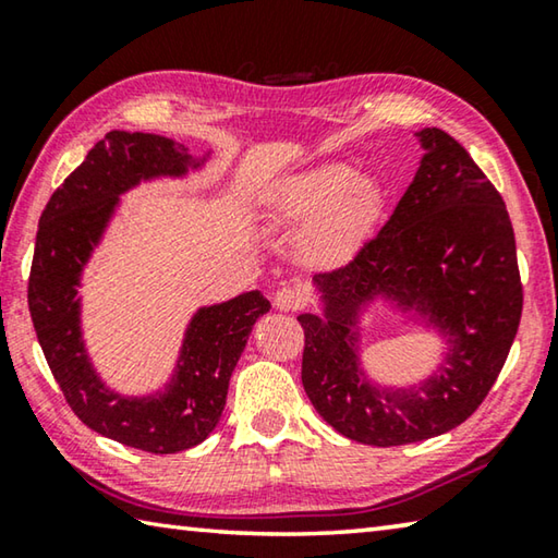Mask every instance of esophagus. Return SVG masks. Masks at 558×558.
Here are the masks:
<instances>
[{"mask_svg": "<svg viewBox=\"0 0 558 558\" xmlns=\"http://www.w3.org/2000/svg\"><path fill=\"white\" fill-rule=\"evenodd\" d=\"M302 302H305V298H302V292L295 288H280L276 295H272V305L282 310V313H295V310L302 307Z\"/></svg>", "mask_w": 558, "mask_h": 558, "instance_id": "esophagus-1", "label": "esophagus"}]
</instances>
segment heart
Wrapping results in <instances>:
<instances>
[{
  "label": "heart",
  "instance_id": "1",
  "mask_svg": "<svg viewBox=\"0 0 558 558\" xmlns=\"http://www.w3.org/2000/svg\"><path fill=\"white\" fill-rule=\"evenodd\" d=\"M379 189L372 174L344 165H319L272 186L266 216L276 226L307 223L305 251L315 260H337L372 221Z\"/></svg>",
  "mask_w": 558,
  "mask_h": 558
}]
</instances>
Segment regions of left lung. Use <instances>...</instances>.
Returning <instances> with one entry per match:
<instances>
[{
    "mask_svg": "<svg viewBox=\"0 0 558 558\" xmlns=\"http://www.w3.org/2000/svg\"><path fill=\"white\" fill-rule=\"evenodd\" d=\"M426 155L391 219L342 268L319 272L323 315L305 313L302 386L317 413L364 446H405L468 421L502 372L522 317L507 206L448 132H415ZM379 299L447 344L418 385L384 387L361 357V319Z\"/></svg>",
    "mask_w": 558,
    "mask_h": 558,
    "instance_id": "1",
    "label": "left lung"
}]
</instances>
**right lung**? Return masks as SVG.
Instances as JSON below:
<instances>
[{"label": "right lung", "instance_id": "add662e5", "mask_svg": "<svg viewBox=\"0 0 558 558\" xmlns=\"http://www.w3.org/2000/svg\"><path fill=\"white\" fill-rule=\"evenodd\" d=\"M209 155L153 132L112 130L65 177L46 204L29 276V313L73 413L100 436L122 446L169 456L199 446L219 423L229 379L256 319L270 310L260 290L199 307L184 329L169 381L147 396L112 391L93 369L81 329V278L120 206L140 182L204 167Z\"/></svg>", "mask_w": 558, "mask_h": 558}]
</instances>
